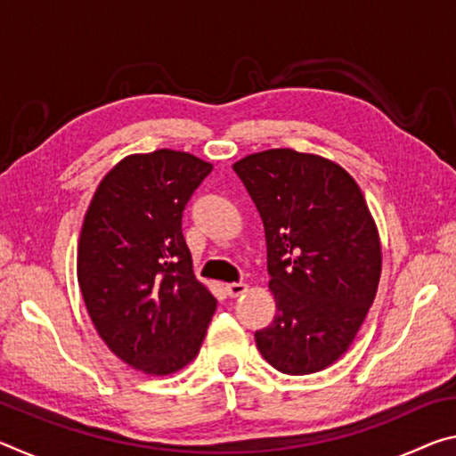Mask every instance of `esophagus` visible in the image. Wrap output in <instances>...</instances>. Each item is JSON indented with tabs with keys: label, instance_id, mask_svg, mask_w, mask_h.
Here are the masks:
<instances>
[{
	"label": "esophagus",
	"instance_id": "obj_1",
	"mask_svg": "<svg viewBox=\"0 0 456 456\" xmlns=\"http://www.w3.org/2000/svg\"><path fill=\"white\" fill-rule=\"evenodd\" d=\"M227 293H229V296L231 297H239V296H243V293L247 291V289H249V285H247V283H243V281H235V283H227Z\"/></svg>",
	"mask_w": 456,
	"mask_h": 456
}]
</instances>
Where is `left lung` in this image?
<instances>
[{
    "mask_svg": "<svg viewBox=\"0 0 456 456\" xmlns=\"http://www.w3.org/2000/svg\"><path fill=\"white\" fill-rule=\"evenodd\" d=\"M233 171L264 221L275 297L257 348L283 374L320 372L350 348L380 281V237L366 199L318 154L272 149L237 160Z\"/></svg>",
    "mask_w": 456,
    "mask_h": 456,
    "instance_id": "1",
    "label": "left lung"
}]
</instances>
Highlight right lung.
I'll list each match as a JSON object with an SVG mask.
<instances>
[{
  "mask_svg": "<svg viewBox=\"0 0 456 456\" xmlns=\"http://www.w3.org/2000/svg\"><path fill=\"white\" fill-rule=\"evenodd\" d=\"M213 171L189 152L130 154L100 181L82 223L78 283L108 348L167 376L197 356L217 299L192 273L183 211Z\"/></svg>",
  "mask_w": 456,
  "mask_h": 456,
  "instance_id": "add662e5",
  "label": "right lung"
}]
</instances>
